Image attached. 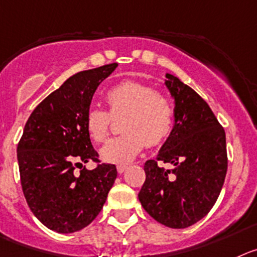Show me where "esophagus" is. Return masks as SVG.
Instances as JSON below:
<instances>
[{"label": "esophagus", "mask_w": 257, "mask_h": 257, "mask_svg": "<svg viewBox=\"0 0 257 257\" xmlns=\"http://www.w3.org/2000/svg\"><path fill=\"white\" fill-rule=\"evenodd\" d=\"M126 169H128V166H126V165H117L116 166V170L119 174H123Z\"/></svg>", "instance_id": "34e87169"}]
</instances>
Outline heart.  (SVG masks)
Listing matches in <instances>:
<instances>
[{"instance_id": "heart-1", "label": "heart", "mask_w": 257, "mask_h": 257, "mask_svg": "<svg viewBox=\"0 0 257 257\" xmlns=\"http://www.w3.org/2000/svg\"><path fill=\"white\" fill-rule=\"evenodd\" d=\"M109 111L91 106L86 111L85 126L96 143L106 141L112 119L121 118L123 134L110 140L101 148L102 160L112 164L132 161L146 145L156 147L172 133L175 109L171 100L161 91L138 81H124L106 92Z\"/></svg>"}]
</instances>
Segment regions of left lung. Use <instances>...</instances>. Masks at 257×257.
<instances>
[{
	"mask_svg": "<svg viewBox=\"0 0 257 257\" xmlns=\"http://www.w3.org/2000/svg\"><path fill=\"white\" fill-rule=\"evenodd\" d=\"M175 97V125L156 160L145 164L138 194L146 212L170 228H186L215 204L226 179V133L214 112L188 85L166 74ZM160 161L173 165L166 170Z\"/></svg>",
	"mask_w": 257,
	"mask_h": 257,
	"instance_id": "left-lung-1",
	"label": "left lung"
}]
</instances>
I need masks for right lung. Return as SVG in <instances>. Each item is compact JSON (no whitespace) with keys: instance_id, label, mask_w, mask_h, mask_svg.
Returning <instances> with one entry per match:
<instances>
[{"instance_id":"add662e5","label":"right lung","mask_w":257,"mask_h":257,"mask_svg":"<svg viewBox=\"0 0 257 257\" xmlns=\"http://www.w3.org/2000/svg\"><path fill=\"white\" fill-rule=\"evenodd\" d=\"M116 66L78 72L64 81L31 112L18 145L26 203L45 227L59 233L88 226L116 179L115 165L101 164L85 126L96 88ZM88 161L96 162L93 170L83 166Z\"/></svg>"}]
</instances>
